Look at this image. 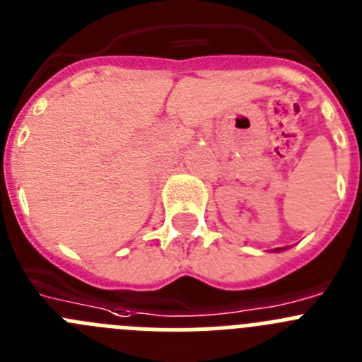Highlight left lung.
<instances>
[{"label":"left lung","mask_w":362,"mask_h":362,"mask_svg":"<svg viewBox=\"0 0 362 362\" xmlns=\"http://www.w3.org/2000/svg\"><path fill=\"white\" fill-rule=\"evenodd\" d=\"M274 251H276V253H280V251H284V247H276V250H274Z\"/></svg>","instance_id":"left-lung-1"}]
</instances>
